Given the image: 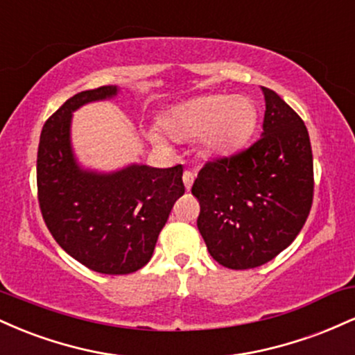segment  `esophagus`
Wrapping results in <instances>:
<instances>
[{
	"instance_id": "esophagus-1",
	"label": "esophagus",
	"mask_w": 355,
	"mask_h": 355,
	"mask_svg": "<svg viewBox=\"0 0 355 355\" xmlns=\"http://www.w3.org/2000/svg\"><path fill=\"white\" fill-rule=\"evenodd\" d=\"M193 180H195V173L190 172V170H185V172H183V183H185L187 190L191 189V185H193Z\"/></svg>"
}]
</instances>
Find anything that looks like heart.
<instances>
[{
    "label": "heart",
    "mask_w": 355,
    "mask_h": 355,
    "mask_svg": "<svg viewBox=\"0 0 355 355\" xmlns=\"http://www.w3.org/2000/svg\"><path fill=\"white\" fill-rule=\"evenodd\" d=\"M259 110L247 96L211 93L175 105L164 115V128L177 140L200 138L207 155H229L254 135ZM153 141H162L157 132H150Z\"/></svg>",
    "instance_id": "1"
}]
</instances>
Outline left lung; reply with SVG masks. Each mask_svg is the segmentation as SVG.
Listing matches in <instances>:
<instances>
[{
  "label": "left lung",
  "instance_id": "1",
  "mask_svg": "<svg viewBox=\"0 0 355 355\" xmlns=\"http://www.w3.org/2000/svg\"><path fill=\"white\" fill-rule=\"evenodd\" d=\"M262 137L242 152L207 162L191 193L210 255L232 270L260 267L294 242L311 214L313 160L302 118L272 89Z\"/></svg>",
  "mask_w": 355,
  "mask_h": 355
}]
</instances>
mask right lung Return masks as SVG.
I'll return each instance as SVG.
<instances>
[{"instance_id": "1", "label": "right lung", "mask_w": 355, "mask_h": 355, "mask_svg": "<svg viewBox=\"0 0 355 355\" xmlns=\"http://www.w3.org/2000/svg\"><path fill=\"white\" fill-rule=\"evenodd\" d=\"M116 87L76 93L48 118L36 160L38 202L58 245L89 270L137 272L152 259L177 198L185 193L182 165H128L112 173L83 170L71 150V113L107 100Z\"/></svg>"}]
</instances>
